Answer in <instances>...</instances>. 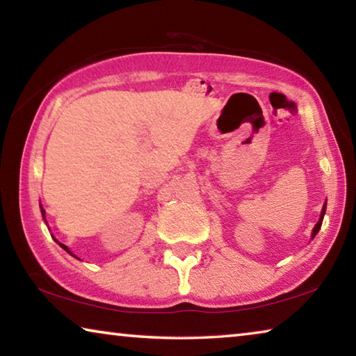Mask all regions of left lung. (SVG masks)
<instances>
[{"label":"left lung","mask_w":356,"mask_h":356,"mask_svg":"<svg viewBox=\"0 0 356 356\" xmlns=\"http://www.w3.org/2000/svg\"><path fill=\"white\" fill-rule=\"evenodd\" d=\"M325 209H327V202H325V206H323V209H322L321 218H318V221H317V225L314 226V229H312V238H314V237H316V234L318 232V229H321V226H322V221H323V215H325Z\"/></svg>","instance_id":"obj_1"}]
</instances>
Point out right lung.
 <instances>
[{
	"label": "right lung",
	"instance_id": "1",
	"mask_svg": "<svg viewBox=\"0 0 356 356\" xmlns=\"http://www.w3.org/2000/svg\"><path fill=\"white\" fill-rule=\"evenodd\" d=\"M42 215H44V216H45V210H42ZM59 245H61V246H63V248H64L65 251H67V252H70V251H69V248H67V246H65V245H63V243H59ZM70 254H72V252H70ZM72 256H74V254H72Z\"/></svg>",
	"mask_w": 356,
	"mask_h": 356
}]
</instances>
